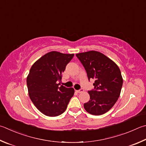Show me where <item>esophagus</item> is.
<instances>
[{
    "label": "esophagus",
    "instance_id": "esophagus-1",
    "mask_svg": "<svg viewBox=\"0 0 146 146\" xmlns=\"http://www.w3.org/2000/svg\"><path fill=\"white\" fill-rule=\"evenodd\" d=\"M76 92H78V93H81V92H84V89H80L79 90H76Z\"/></svg>",
    "mask_w": 146,
    "mask_h": 146
}]
</instances>
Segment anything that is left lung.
I'll return each mask as SVG.
<instances>
[{
	"mask_svg": "<svg viewBox=\"0 0 146 146\" xmlns=\"http://www.w3.org/2000/svg\"><path fill=\"white\" fill-rule=\"evenodd\" d=\"M86 71L88 80L93 79L94 89L88 91L90 100L84 103L87 112L100 115L108 112L117 102L123 86L121 71L115 63L96 51L76 54Z\"/></svg>",
	"mask_w": 146,
	"mask_h": 146,
	"instance_id": "obj_1",
	"label": "left lung"
}]
</instances>
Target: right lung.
I'll list each match as a JSON object with an SVG mask.
<instances>
[{"label": "right lung", "mask_w": 146, "mask_h": 146, "mask_svg": "<svg viewBox=\"0 0 146 146\" xmlns=\"http://www.w3.org/2000/svg\"><path fill=\"white\" fill-rule=\"evenodd\" d=\"M73 56L50 52L32 66L27 78L29 95L36 107L45 115L55 117L62 114L73 96V88L59 87L58 84Z\"/></svg>", "instance_id": "add662e5"}]
</instances>
